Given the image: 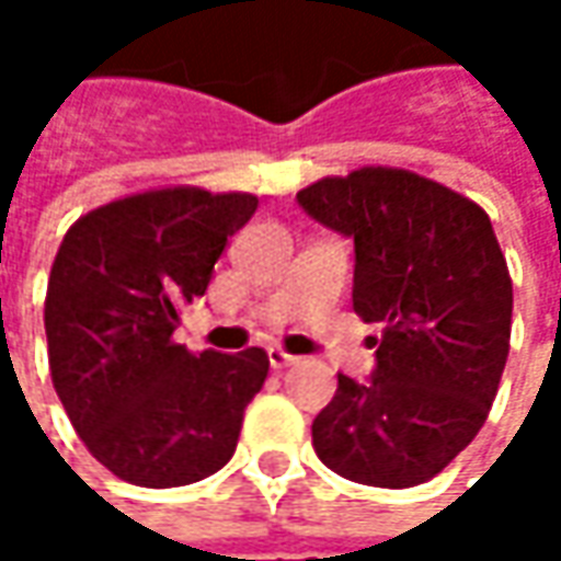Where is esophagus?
Masks as SVG:
<instances>
[{
  "label": "esophagus",
  "instance_id": "esophagus-1",
  "mask_svg": "<svg viewBox=\"0 0 561 561\" xmlns=\"http://www.w3.org/2000/svg\"><path fill=\"white\" fill-rule=\"evenodd\" d=\"M268 362H271V368H290V365H296V362H299V356H293V353L280 350V346H271Z\"/></svg>",
  "mask_w": 561,
  "mask_h": 561
}]
</instances>
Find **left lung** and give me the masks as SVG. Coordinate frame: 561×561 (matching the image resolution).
I'll list each match as a JSON object with an SVG mask.
<instances>
[{
	"mask_svg": "<svg viewBox=\"0 0 561 561\" xmlns=\"http://www.w3.org/2000/svg\"><path fill=\"white\" fill-rule=\"evenodd\" d=\"M356 247L353 309L380 324L375 371L336 375L312 446L346 481L415 486L484 427L512 334V277L486 211L402 168H358L296 193Z\"/></svg>",
	"mask_w": 561,
	"mask_h": 561,
	"instance_id": "left-lung-1",
	"label": "left lung"
}]
</instances>
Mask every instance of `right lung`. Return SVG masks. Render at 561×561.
<instances>
[{
  "label": "right lung",
  "instance_id": "1",
  "mask_svg": "<svg viewBox=\"0 0 561 561\" xmlns=\"http://www.w3.org/2000/svg\"><path fill=\"white\" fill-rule=\"evenodd\" d=\"M255 208L252 193L146 190L77 218L55 252L43 312L55 393L93 459L127 484H193L237 449L265 350L196 356L174 331Z\"/></svg>",
  "mask_w": 561,
  "mask_h": 561
}]
</instances>
